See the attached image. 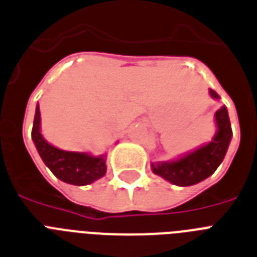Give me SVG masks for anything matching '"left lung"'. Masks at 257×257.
Masks as SVG:
<instances>
[{"mask_svg":"<svg viewBox=\"0 0 257 257\" xmlns=\"http://www.w3.org/2000/svg\"><path fill=\"white\" fill-rule=\"evenodd\" d=\"M210 96L212 99H219L218 93L212 89H210ZM215 122L218 131L211 143L174 161L152 164L154 174L177 186H191L211 176L222 164L232 137L230 117L224 105L215 112Z\"/></svg>","mask_w":257,"mask_h":257,"instance_id":"obj_1","label":"left lung"}]
</instances>
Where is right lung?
<instances>
[{"label":"right lung","instance_id":"add662e5","mask_svg":"<svg viewBox=\"0 0 257 257\" xmlns=\"http://www.w3.org/2000/svg\"><path fill=\"white\" fill-rule=\"evenodd\" d=\"M31 139L45 165L53 172L56 178L75 186L89 185L101 178L107 173L105 157H93L81 152H67L53 147L43 139L41 133V112L37 104Z\"/></svg>","mask_w":257,"mask_h":257}]
</instances>
